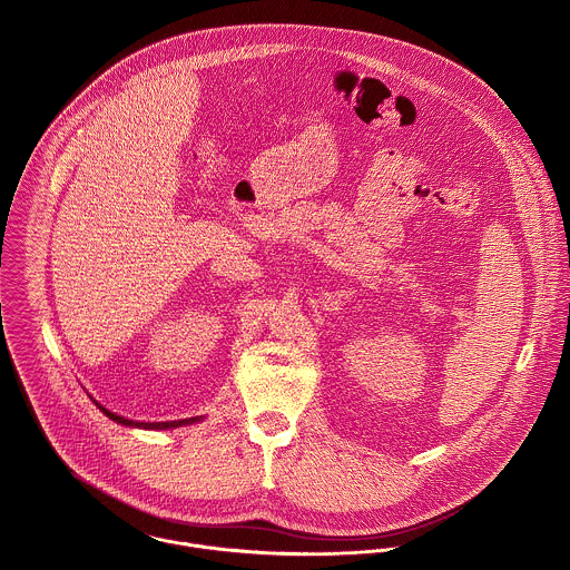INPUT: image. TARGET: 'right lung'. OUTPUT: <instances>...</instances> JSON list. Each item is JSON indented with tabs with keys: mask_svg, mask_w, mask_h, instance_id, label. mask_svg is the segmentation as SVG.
I'll return each instance as SVG.
<instances>
[{
	"mask_svg": "<svg viewBox=\"0 0 570 570\" xmlns=\"http://www.w3.org/2000/svg\"><path fill=\"white\" fill-rule=\"evenodd\" d=\"M96 406L100 407L109 419H114L116 423H122V425H136V428H149V430H166V428H177V425H186V423H195V421H199V416H190V419H179V421H160V423H140V421H131V419H125V416H120V414H114V412H109L107 407L100 406V404H96Z\"/></svg>",
	"mask_w": 570,
	"mask_h": 570,
	"instance_id": "1",
	"label": "right lung"
}]
</instances>
